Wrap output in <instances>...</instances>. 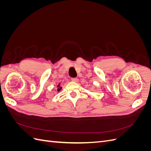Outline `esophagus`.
<instances>
[{
	"instance_id": "34e87169",
	"label": "esophagus",
	"mask_w": 151,
	"mask_h": 151,
	"mask_svg": "<svg viewBox=\"0 0 151 151\" xmlns=\"http://www.w3.org/2000/svg\"><path fill=\"white\" fill-rule=\"evenodd\" d=\"M71 80L72 81H74V82H77V81H78V79H77V77H73V78H71Z\"/></svg>"
}]
</instances>
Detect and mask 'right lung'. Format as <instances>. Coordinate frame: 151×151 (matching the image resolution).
I'll return each mask as SVG.
<instances>
[{
    "mask_svg": "<svg viewBox=\"0 0 151 151\" xmlns=\"http://www.w3.org/2000/svg\"><path fill=\"white\" fill-rule=\"evenodd\" d=\"M60 89H61V88H58V91H60Z\"/></svg>",
    "mask_w": 151,
    "mask_h": 151,
    "instance_id": "1",
    "label": "right lung"
}]
</instances>
